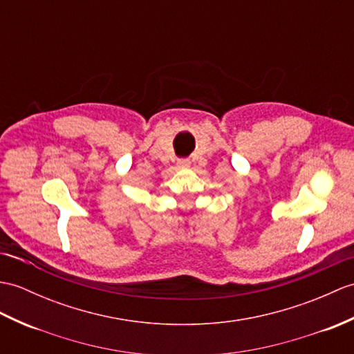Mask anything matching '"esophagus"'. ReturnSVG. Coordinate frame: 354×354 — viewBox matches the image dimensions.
I'll return each instance as SVG.
<instances>
[{"label": "esophagus", "instance_id": "34e87169", "mask_svg": "<svg viewBox=\"0 0 354 354\" xmlns=\"http://www.w3.org/2000/svg\"><path fill=\"white\" fill-rule=\"evenodd\" d=\"M178 166H179V167L190 166V160H188V158H180V160H178Z\"/></svg>", "mask_w": 354, "mask_h": 354}]
</instances>
